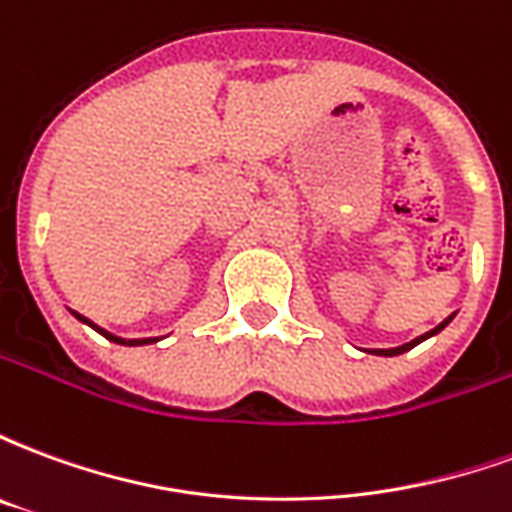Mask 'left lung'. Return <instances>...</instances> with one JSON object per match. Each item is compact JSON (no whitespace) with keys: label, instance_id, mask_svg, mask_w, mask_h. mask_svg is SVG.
<instances>
[{"label":"left lung","instance_id":"8db88e82","mask_svg":"<svg viewBox=\"0 0 512 512\" xmlns=\"http://www.w3.org/2000/svg\"><path fill=\"white\" fill-rule=\"evenodd\" d=\"M450 321H452V315H450V318H444V321H441L439 326H436V329H430V332H425V334H422V337H417V340H411V343L397 345V348H373V351H367V354H376V356H397V354H406V351H411V348H414V345L422 343V340H428V337H433V334H439L441 329H444V326H447V323H450Z\"/></svg>","mask_w":512,"mask_h":512}]
</instances>
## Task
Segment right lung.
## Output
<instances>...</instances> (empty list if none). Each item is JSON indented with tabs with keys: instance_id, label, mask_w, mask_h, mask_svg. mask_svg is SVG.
<instances>
[{
	"instance_id": "1",
	"label": "right lung",
	"mask_w": 512,
	"mask_h": 512,
	"mask_svg": "<svg viewBox=\"0 0 512 512\" xmlns=\"http://www.w3.org/2000/svg\"><path fill=\"white\" fill-rule=\"evenodd\" d=\"M73 315H76V318H79L82 323H87L90 329H95L98 334H104L106 340H112V343H117V345H150V343H156V337H145V340H123V337H117V334L106 332V329H101V326H95L93 321H87V318H84V315H79V312H73Z\"/></svg>"
}]
</instances>
